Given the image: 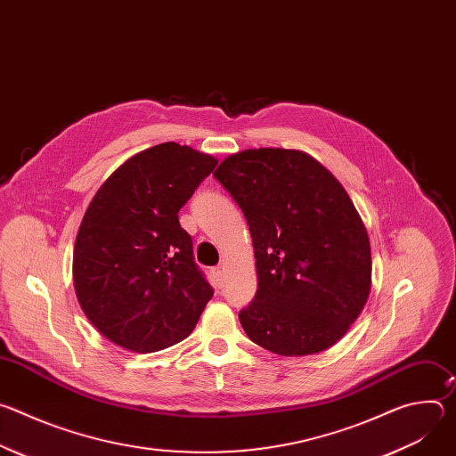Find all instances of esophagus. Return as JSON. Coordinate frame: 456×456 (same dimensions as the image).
I'll list each match as a JSON object with an SVG mask.
<instances>
[{
  "instance_id": "obj_1",
  "label": "esophagus",
  "mask_w": 456,
  "mask_h": 456,
  "mask_svg": "<svg viewBox=\"0 0 456 456\" xmlns=\"http://www.w3.org/2000/svg\"><path fill=\"white\" fill-rule=\"evenodd\" d=\"M213 278L216 280V283H218V285H222V281H224V271H222V267L213 269Z\"/></svg>"
}]
</instances>
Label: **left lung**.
Listing matches in <instances>:
<instances>
[{"label":"left lung","mask_w":456,"mask_h":456,"mask_svg":"<svg viewBox=\"0 0 456 456\" xmlns=\"http://www.w3.org/2000/svg\"><path fill=\"white\" fill-rule=\"evenodd\" d=\"M213 176L247 220L257 290L240 310L250 341L278 355L336 345L371 289L366 227L339 180L297 150L229 155Z\"/></svg>","instance_id":"1"}]
</instances>
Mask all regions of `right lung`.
<instances>
[{
  "mask_svg": "<svg viewBox=\"0 0 456 456\" xmlns=\"http://www.w3.org/2000/svg\"><path fill=\"white\" fill-rule=\"evenodd\" d=\"M216 159L164 142L118 166L92 199L74 247V287L94 327L141 354L185 339L213 297L178 211Z\"/></svg>",
  "mask_w": 456,
  "mask_h": 456,
  "instance_id": "add662e5",
  "label": "right lung"
}]
</instances>
